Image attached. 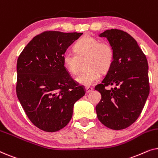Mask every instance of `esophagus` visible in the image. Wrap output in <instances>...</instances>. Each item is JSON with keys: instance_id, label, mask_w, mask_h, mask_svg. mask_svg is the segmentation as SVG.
Segmentation results:
<instances>
[{"instance_id": "34e87169", "label": "esophagus", "mask_w": 158, "mask_h": 158, "mask_svg": "<svg viewBox=\"0 0 158 158\" xmlns=\"http://www.w3.org/2000/svg\"><path fill=\"white\" fill-rule=\"evenodd\" d=\"M93 91V88L91 87H86L85 88V92L86 94H89V93Z\"/></svg>"}]
</instances>
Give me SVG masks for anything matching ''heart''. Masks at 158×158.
<instances>
[{
  "mask_svg": "<svg viewBox=\"0 0 158 158\" xmlns=\"http://www.w3.org/2000/svg\"><path fill=\"white\" fill-rule=\"evenodd\" d=\"M74 50L75 53H64L62 60L67 70L75 75L79 72L81 60L87 57L86 64L89 69L76 77V81L81 85H94L101 76L100 70L107 71L113 63L114 53L111 45L90 35L80 39L75 43Z\"/></svg>",
  "mask_w": 158,
  "mask_h": 158,
  "instance_id": "heart-1",
  "label": "heart"
}]
</instances>
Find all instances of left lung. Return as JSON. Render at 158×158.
I'll return each instance as SVG.
<instances>
[{"instance_id": "left-lung-1", "label": "left lung", "mask_w": 158, "mask_h": 158, "mask_svg": "<svg viewBox=\"0 0 158 158\" xmlns=\"http://www.w3.org/2000/svg\"><path fill=\"white\" fill-rule=\"evenodd\" d=\"M99 36L107 39L114 55L105 78L95 87L101 94L96 106L97 117L108 128L120 130L137 119L149 96L148 60L137 41L127 32L111 29ZM109 85L114 88L107 89Z\"/></svg>"}]
</instances>
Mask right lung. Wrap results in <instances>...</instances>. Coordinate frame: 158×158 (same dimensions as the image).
Returning <instances> with one entry per match:
<instances>
[{"mask_svg": "<svg viewBox=\"0 0 158 158\" xmlns=\"http://www.w3.org/2000/svg\"><path fill=\"white\" fill-rule=\"evenodd\" d=\"M83 33L48 31L34 36L17 60L16 94L26 114L39 129L64 128L85 89L70 77L62 57Z\"/></svg>", "mask_w": 158, "mask_h": 158, "instance_id": "right-lung-1", "label": "right lung"}]
</instances>
